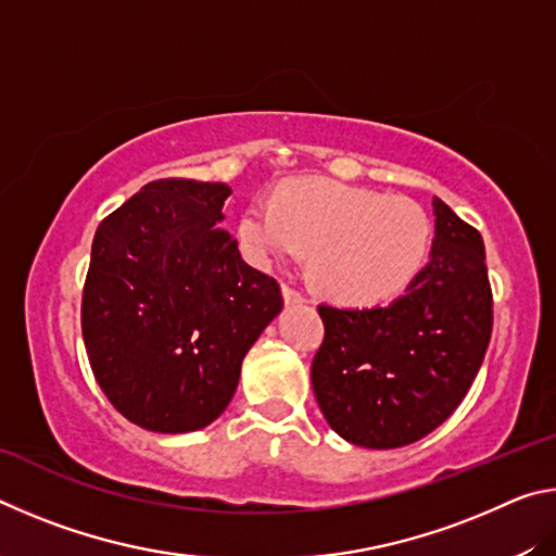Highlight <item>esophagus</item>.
Listing matches in <instances>:
<instances>
[{"instance_id":"obj_1","label":"esophagus","mask_w":556,"mask_h":556,"mask_svg":"<svg viewBox=\"0 0 556 556\" xmlns=\"http://www.w3.org/2000/svg\"><path fill=\"white\" fill-rule=\"evenodd\" d=\"M281 294H285V301L287 304H304V294H301V291H296V289H291L289 285H285V289H281Z\"/></svg>"}]
</instances>
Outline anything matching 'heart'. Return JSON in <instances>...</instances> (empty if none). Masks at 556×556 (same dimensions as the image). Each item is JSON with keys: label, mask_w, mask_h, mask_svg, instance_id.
Instances as JSON below:
<instances>
[{"label": "heart", "mask_w": 556, "mask_h": 556, "mask_svg": "<svg viewBox=\"0 0 556 556\" xmlns=\"http://www.w3.org/2000/svg\"><path fill=\"white\" fill-rule=\"evenodd\" d=\"M238 238L257 267L308 250L318 291L338 304L368 306L400 294L425 265L431 220L407 195L296 178L271 203L252 201L242 211Z\"/></svg>", "instance_id": "heart-1"}]
</instances>
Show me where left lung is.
<instances>
[{
	"label": "left lung",
	"instance_id": "obj_1",
	"mask_svg": "<svg viewBox=\"0 0 556 556\" xmlns=\"http://www.w3.org/2000/svg\"><path fill=\"white\" fill-rule=\"evenodd\" d=\"M429 262L388 306H318L326 336L312 363L318 407L338 437L365 448L419 441L454 414L493 331L485 248L434 199Z\"/></svg>",
	"mask_w": 556,
	"mask_h": 556
}]
</instances>
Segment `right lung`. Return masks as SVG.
<instances>
[{
    "label": "right lung",
    "mask_w": 556,
    "mask_h": 556,
    "mask_svg": "<svg viewBox=\"0 0 556 556\" xmlns=\"http://www.w3.org/2000/svg\"><path fill=\"white\" fill-rule=\"evenodd\" d=\"M225 184H147L98 225L83 289V341L122 417L159 434L208 427L244 355L285 299L218 223Z\"/></svg>",
    "instance_id": "right-lung-1"
}]
</instances>
